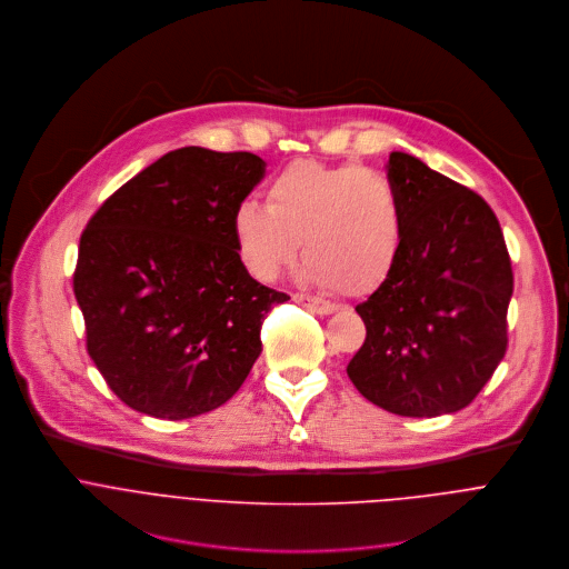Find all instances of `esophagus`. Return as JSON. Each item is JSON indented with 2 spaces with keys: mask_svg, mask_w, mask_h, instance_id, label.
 <instances>
[{
  "mask_svg": "<svg viewBox=\"0 0 569 569\" xmlns=\"http://www.w3.org/2000/svg\"><path fill=\"white\" fill-rule=\"evenodd\" d=\"M293 300H296L298 305H302L305 309H309V311H313V313H320V316H329V313L336 311V305H331V302H327V300H322V298H316V296L296 293Z\"/></svg>",
  "mask_w": 569,
  "mask_h": 569,
  "instance_id": "esophagus-1",
  "label": "esophagus"
}]
</instances>
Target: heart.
<instances>
[{
	"label": "heart",
	"mask_w": 569,
	"mask_h": 569,
	"mask_svg": "<svg viewBox=\"0 0 569 569\" xmlns=\"http://www.w3.org/2000/svg\"><path fill=\"white\" fill-rule=\"evenodd\" d=\"M238 258L262 280H276L302 251V278L365 296L393 273L405 247V202L382 173L358 164L296 160L267 187V207L240 202L231 216Z\"/></svg>",
	"instance_id": "1"
}]
</instances>
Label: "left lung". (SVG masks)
Masks as SVG:
<instances>
[{
    "label": "left lung",
    "mask_w": 569,
    "mask_h": 569,
    "mask_svg": "<svg viewBox=\"0 0 569 569\" xmlns=\"http://www.w3.org/2000/svg\"><path fill=\"white\" fill-rule=\"evenodd\" d=\"M405 247L389 280L356 307L367 338L347 365L373 405L411 418L467 407L507 349L513 273L500 224L471 189L393 151Z\"/></svg>",
    "instance_id": "obj_1"
}]
</instances>
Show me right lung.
I'll use <instances>...</instances> for the list:
<instances>
[{"label": "right lung", "mask_w": 569, "mask_h": 569, "mask_svg": "<svg viewBox=\"0 0 569 569\" xmlns=\"http://www.w3.org/2000/svg\"><path fill=\"white\" fill-rule=\"evenodd\" d=\"M247 151L184 147L122 184L80 238L73 291L87 349L131 409L182 420L224 405L289 296L253 280L231 216L264 178Z\"/></svg>", "instance_id": "1"}]
</instances>
